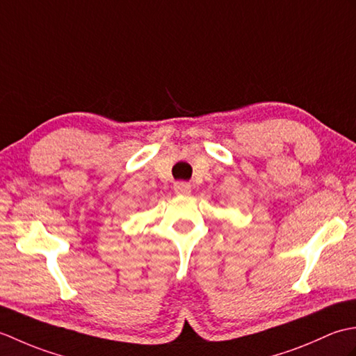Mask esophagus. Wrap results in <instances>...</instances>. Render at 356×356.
<instances>
[{
    "mask_svg": "<svg viewBox=\"0 0 356 356\" xmlns=\"http://www.w3.org/2000/svg\"><path fill=\"white\" fill-rule=\"evenodd\" d=\"M174 191L180 195H188L191 193V185L186 182H177V184H174Z\"/></svg>",
    "mask_w": 356,
    "mask_h": 356,
    "instance_id": "obj_1",
    "label": "esophagus"
}]
</instances>
